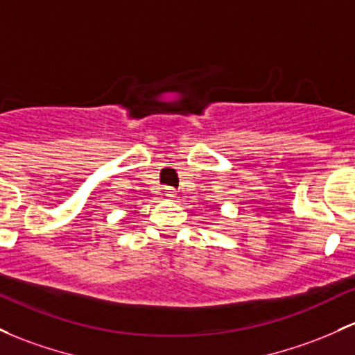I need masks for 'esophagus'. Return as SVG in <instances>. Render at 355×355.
Listing matches in <instances>:
<instances>
[{
    "mask_svg": "<svg viewBox=\"0 0 355 355\" xmlns=\"http://www.w3.org/2000/svg\"><path fill=\"white\" fill-rule=\"evenodd\" d=\"M165 196L166 197H175V189H171V187H165Z\"/></svg>",
    "mask_w": 355,
    "mask_h": 355,
    "instance_id": "1",
    "label": "esophagus"
}]
</instances>
